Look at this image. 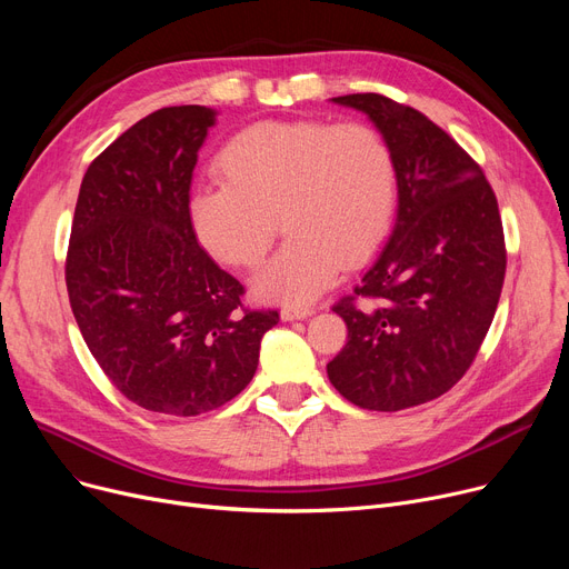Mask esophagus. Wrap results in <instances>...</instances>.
<instances>
[{
  "instance_id": "34e87169",
  "label": "esophagus",
  "mask_w": 569,
  "mask_h": 569,
  "mask_svg": "<svg viewBox=\"0 0 569 569\" xmlns=\"http://www.w3.org/2000/svg\"><path fill=\"white\" fill-rule=\"evenodd\" d=\"M313 313V307H283L281 318L283 320H302Z\"/></svg>"
}]
</instances>
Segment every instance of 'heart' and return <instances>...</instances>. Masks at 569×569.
I'll return each instance as SVG.
<instances>
[{"instance_id":"1","label":"heart","mask_w":569,"mask_h":569,"mask_svg":"<svg viewBox=\"0 0 569 569\" xmlns=\"http://www.w3.org/2000/svg\"><path fill=\"white\" fill-rule=\"evenodd\" d=\"M221 184L193 193L189 212L204 251L256 269L279 221L288 242L253 279L260 300L307 305L341 267L367 262L390 234L399 170L390 142L362 122H258L217 157Z\"/></svg>"}]
</instances>
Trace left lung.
I'll return each mask as SVG.
<instances>
[{"label":"left lung","mask_w":569,"mask_h":569,"mask_svg":"<svg viewBox=\"0 0 569 569\" xmlns=\"http://www.w3.org/2000/svg\"><path fill=\"white\" fill-rule=\"evenodd\" d=\"M390 142L399 212L390 242L332 307L348 341L327 376L365 410L395 412L450 392L489 332L507 249L498 200L466 149L427 114L382 94H346Z\"/></svg>","instance_id":"left-lung-1"}]
</instances>
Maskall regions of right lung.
Instances as JSON below:
<instances>
[{
	"label": "right lung",
	"mask_w": 569,
	"mask_h": 569,
	"mask_svg": "<svg viewBox=\"0 0 569 569\" xmlns=\"http://www.w3.org/2000/svg\"><path fill=\"white\" fill-rule=\"evenodd\" d=\"M214 110L142 117L89 163L71 223L67 290L82 339L136 406L196 417L251 382L277 309L209 258L191 223V179Z\"/></svg>",
	"instance_id": "1"
}]
</instances>
